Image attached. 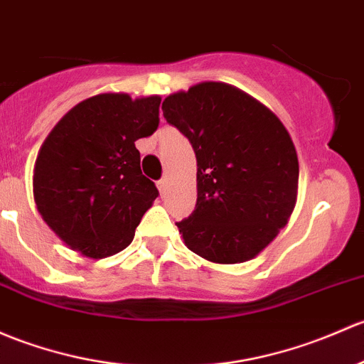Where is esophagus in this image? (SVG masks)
<instances>
[{"label": "esophagus", "mask_w": 364, "mask_h": 364, "mask_svg": "<svg viewBox=\"0 0 364 364\" xmlns=\"http://www.w3.org/2000/svg\"><path fill=\"white\" fill-rule=\"evenodd\" d=\"M156 186H159V190L162 193H166V190L169 188V178H167V176H164L162 179H160L159 183H156Z\"/></svg>", "instance_id": "obj_1"}]
</instances>
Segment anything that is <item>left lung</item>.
Listing matches in <instances>:
<instances>
[{
	"label": "left lung",
	"mask_w": 364,
	"mask_h": 364,
	"mask_svg": "<svg viewBox=\"0 0 364 364\" xmlns=\"http://www.w3.org/2000/svg\"><path fill=\"white\" fill-rule=\"evenodd\" d=\"M162 112L197 156V204L176 223L185 246L214 263L255 258L296 202L298 156L286 127L262 102L220 82L169 95Z\"/></svg>",
	"instance_id": "left-lung-1"
}]
</instances>
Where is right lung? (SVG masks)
I'll use <instances>...</instances> for the list:
<instances>
[{
	"label": "right lung",
	"instance_id": "add662e5",
	"mask_svg": "<svg viewBox=\"0 0 364 364\" xmlns=\"http://www.w3.org/2000/svg\"><path fill=\"white\" fill-rule=\"evenodd\" d=\"M159 95L99 94L76 105L48 134L34 166V200L71 250L105 258L132 242L159 197L141 172L136 141L159 127Z\"/></svg>",
	"mask_w": 364,
	"mask_h": 364
}]
</instances>
